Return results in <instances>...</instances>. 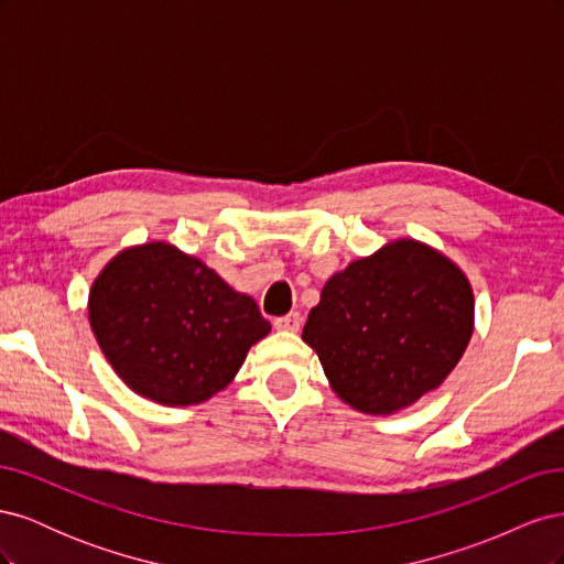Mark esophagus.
<instances>
[{
    "instance_id": "34e87169",
    "label": "esophagus",
    "mask_w": 564,
    "mask_h": 564,
    "mask_svg": "<svg viewBox=\"0 0 564 564\" xmlns=\"http://www.w3.org/2000/svg\"><path fill=\"white\" fill-rule=\"evenodd\" d=\"M272 324H275V329H280V332H299L301 329V315L289 313V315L275 317V319H272Z\"/></svg>"
}]
</instances>
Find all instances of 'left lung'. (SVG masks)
Returning <instances> with one entry per match:
<instances>
[{"instance_id": "8db88e82", "label": "left lung", "mask_w": 564, "mask_h": 564, "mask_svg": "<svg viewBox=\"0 0 564 564\" xmlns=\"http://www.w3.org/2000/svg\"><path fill=\"white\" fill-rule=\"evenodd\" d=\"M473 311V289L447 256L398 240L327 280L303 340L346 404L395 414L449 377Z\"/></svg>"}]
</instances>
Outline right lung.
Returning <instances> with one entry per match:
<instances>
[{
    "mask_svg": "<svg viewBox=\"0 0 564 564\" xmlns=\"http://www.w3.org/2000/svg\"><path fill=\"white\" fill-rule=\"evenodd\" d=\"M89 322L117 377L166 406L224 390L270 332L251 296L166 242L115 256L89 292Z\"/></svg>",
    "mask_w": 564,
    "mask_h": 564,
    "instance_id": "add662e5",
    "label": "right lung"
}]
</instances>
